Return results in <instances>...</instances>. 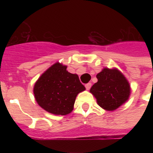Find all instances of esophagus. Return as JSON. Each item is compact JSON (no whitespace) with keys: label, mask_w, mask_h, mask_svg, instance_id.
Instances as JSON below:
<instances>
[{"label":"esophagus","mask_w":153,"mask_h":153,"mask_svg":"<svg viewBox=\"0 0 153 153\" xmlns=\"http://www.w3.org/2000/svg\"><path fill=\"white\" fill-rule=\"evenodd\" d=\"M91 86H92V83H87V84H85V88H86L87 90H89Z\"/></svg>","instance_id":"34e87169"}]
</instances>
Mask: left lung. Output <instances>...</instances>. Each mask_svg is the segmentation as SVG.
I'll use <instances>...</instances> for the list:
<instances>
[{
    "label": "left lung",
    "instance_id": "1",
    "mask_svg": "<svg viewBox=\"0 0 153 153\" xmlns=\"http://www.w3.org/2000/svg\"><path fill=\"white\" fill-rule=\"evenodd\" d=\"M97 82L93 84L90 93L102 109L112 111L121 106L129 98L131 88L128 79L116 68H103L97 74Z\"/></svg>",
    "mask_w": 153,
    "mask_h": 153
}]
</instances>
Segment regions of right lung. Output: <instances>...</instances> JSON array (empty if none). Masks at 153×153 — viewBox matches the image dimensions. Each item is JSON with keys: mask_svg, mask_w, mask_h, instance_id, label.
I'll list each match as a JSON object with an SVG mask.
<instances>
[{"mask_svg": "<svg viewBox=\"0 0 153 153\" xmlns=\"http://www.w3.org/2000/svg\"><path fill=\"white\" fill-rule=\"evenodd\" d=\"M66 69L62 63H55L38 78L33 87L36 102L51 114L65 115L72 112L77 95L85 90L78 74Z\"/></svg>", "mask_w": 153, "mask_h": 153, "instance_id": "right-lung-1", "label": "right lung"}]
</instances>
